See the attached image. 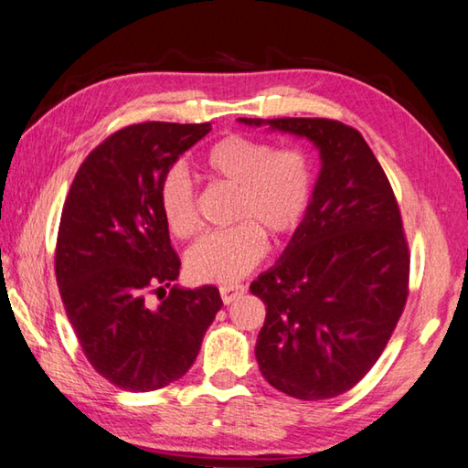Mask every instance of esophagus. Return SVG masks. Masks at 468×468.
Masks as SVG:
<instances>
[{
  "instance_id": "1",
  "label": "esophagus",
  "mask_w": 468,
  "mask_h": 468,
  "mask_svg": "<svg viewBox=\"0 0 468 468\" xmlns=\"http://www.w3.org/2000/svg\"><path fill=\"white\" fill-rule=\"evenodd\" d=\"M218 292H221V298L225 304H231V302H235L237 298H241L245 294V286L243 283H227V286L218 288Z\"/></svg>"
}]
</instances>
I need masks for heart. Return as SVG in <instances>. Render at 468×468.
I'll list each match as a JSON object with an SVG mask.
<instances>
[{
  "instance_id": "b5f03b06",
  "label": "heart",
  "mask_w": 468,
  "mask_h": 468,
  "mask_svg": "<svg viewBox=\"0 0 468 468\" xmlns=\"http://www.w3.org/2000/svg\"><path fill=\"white\" fill-rule=\"evenodd\" d=\"M200 164L210 178L235 188L231 221L237 225L200 237L186 253V271L197 282L227 286L261 261L263 234L282 241L304 223L313 203V164L298 148H276L241 133L217 140ZM158 198L172 235L188 239L197 233V190L185 168L164 174Z\"/></svg>"
}]
</instances>
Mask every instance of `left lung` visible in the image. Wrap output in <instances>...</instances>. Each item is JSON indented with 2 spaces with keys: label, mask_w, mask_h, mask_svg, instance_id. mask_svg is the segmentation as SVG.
Returning a JSON list of instances; mask_svg holds the SVG:
<instances>
[{
  "label": "left lung",
  "mask_w": 468,
  "mask_h": 468,
  "mask_svg": "<svg viewBox=\"0 0 468 468\" xmlns=\"http://www.w3.org/2000/svg\"><path fill=\"white\" fill-rule=\"evenodd\" d=\"M316 144L323 168L308 215L270 271L255 345L270 386L328 399L359 383L386 349L410 294V247L389 180L363 135L324 117L245 119Z\"/></svg>",
  "instance_id": "obj_1"
}]
</instances>
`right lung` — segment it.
I'll return each instance as SVG.
<instances>
[{
	"instance_id": "1",
	"label": "right lung",
	"mask_w": 468,
	"mask_h": 468,
	"mask_svg": "<svg viewBox=\"0 0 468 468\" xmlns=\"http://www.w3.org/2000/svg\"><path fill=\"white\" fill-rule=\"evenodd\" d=\"M208 132L210 123L127 125L87 155L64 200L54 251L62 304L87 361L119 389L180 379L223 306L215 286H172L180 258L158 198L164 174Z\"/></svg>"
}]
</instances>
